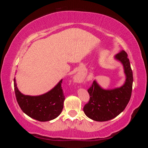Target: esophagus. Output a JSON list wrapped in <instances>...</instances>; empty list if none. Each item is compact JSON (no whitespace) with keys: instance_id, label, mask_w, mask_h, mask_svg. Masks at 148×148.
<instances>
[{"instance_id":"obj_1","label":"esophagus","mask_w":148,"mask_h":148,"mask_svg":"<svg viewBox=\"0 0 148 148\" xmlns=\"http://www.w3.org/2000/svg\"><path fill=\"white\" fill-rule=\"evenodd\" d=\"M74 79H75V81H76V82H79V80H78V79H77V77H75V78H74Z\"/></svg>"}]
</instances>
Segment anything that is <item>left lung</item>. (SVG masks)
<instances>
[{"mask_svg": "<svg viewBox=\"0 0 148 148\" xmlns=\"http://www.w3.org/2000/svg\"><path fill=\"white\" fill-rule=\"evenodd\" d=\"M114 59L122 64L126 79L123 86L112 89L102 88L94 80L87 90L89 101L84 107L85 114L94 121H106L114 119L123 111L131 99L133 76L127 54L121 50Z\"/></svg>", "mask_w": 148, "mask_h": 148, "instance_id": "1", "label": "left lung"}]
</instances>
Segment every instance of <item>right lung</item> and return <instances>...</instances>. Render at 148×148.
Instances as JSON below:
<instances>
[{
  "instance_id": "right-lung-1",
  "label": "right lung",
  "mask_w": 148,
  "mask_h": 148,
  "mask_svg": "<svg viewBox=\"0 0 148 148\" xmlns=\"http://www.w3.org/2000/svg\"><path fill=\"white\" fill-rule=\"evenodd\" d=\"M61 79L53 89L38 96L21 93L14 79V91L19 106L25 114L39 121H48L56 119L61 114L64 101Z\"/></svg>"
}]
</instances>
